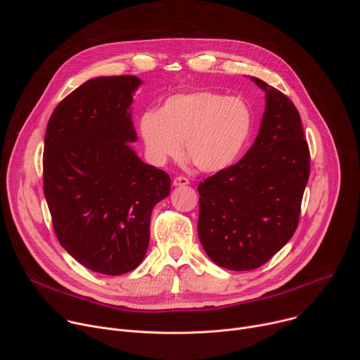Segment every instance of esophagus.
Instances as JSON below:
<instances>
[{
    "instance_id": "1",
    "label": "esophagus",
    "mask_w": 360,
    "mask_h": 360,
    "mask_svg": "<svg viewBox=\"0 0 360 360\" xmlns=\"http://www.w3.org/2000/svg\"><path fill=\"white\" fill-rule=\"evenodd\" d=\"M189 185V179L185 176H176L174 179V186H186Z\"/></svg>"
}]
</instances>
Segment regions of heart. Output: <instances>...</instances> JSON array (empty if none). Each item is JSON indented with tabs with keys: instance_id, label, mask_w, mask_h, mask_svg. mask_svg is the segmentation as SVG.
Wrapping results in <instances>:
<instances>
[{
	"instance_id": "b5f03b06",
	"label": "heart",
	"mask_w": 360,
	"mask_h": 360,
	"mask_svg": "<svg viewBox=\"0 0 360 360\" xmlns=\"http://www.w3.org/2000/svg\"><path fill=\"white\" fill-rule=\"evenodd\" d=\"M253 115L239 96L199 89L178 92L164 99L155 111L138 120L139 136L148 158L164 165L184 150L203 172L229 168L245 149Z\"/></svg>"
}]
</instances>
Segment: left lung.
Returning a JSON list of instances; mask_svg holds the SVG:
<instances>
[{
    "mask_svg": "<svg viewBox=\"0 0 360 360\" xmlns=\"http://www.w3.org/2000/svg\"><path fill=\"white\" fill-rule=\"evenodd\" d=\"M266 107L245 157L198 185L199 240L210 258L229 271L266 264L293 236L311 155L293 102L259 78Z\"/></svg>",
    "mask_w": 360,
    "mask_h": 360,
    "instance_id": "8db88e82",
    "label": "left lung"
}]
</instances>
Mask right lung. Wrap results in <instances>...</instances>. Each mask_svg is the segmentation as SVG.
I'll list each match as a JSON object with an SVG mask.
<instances>
[{
	"label": "right lung",
	"instance_id": "obj_1",
	"mask_svg": "<svg viewBox=\"0 0 360 360\" xmlns=\"http://www.w3.org/2000/svg\"><path fill=\"white\" fill-rule=\"evenodd\" d=\"M134 75L98 77L65 96L44 142V195L56 235L72 258L102 275L143 259L150 214L171 191L169 175L142 162L129 107Z\"/></svg>",
	"mask_w": 360,
	"mask_h": 360
}]
</instances>
